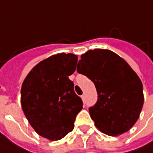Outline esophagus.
<instances>
[{
  "label": "esophagus",
  "mask_w": 153,
  "mask_h": 153,
  "mask_svg": "<svg viewBox=\"0 0 153 153\" xmlns=\"http://www.w3.org/2000/svg\"><path fill=\"white\" fill-rule=\"evenodd\" d=\"M81 98H82V100H83L84 102H85V99H86V98H85V94H83V95L81 96Z\"/></svg>",
  "instance_id": "obj_1"
}]
</instances>
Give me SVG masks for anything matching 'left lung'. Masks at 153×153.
I'll use <instances>...</instances> for the list:
<instances>
[{"label":"left lung","instance_id":"1","mask_svg":"<svg viewBox=\"0 0 153 153\" xmlns=\"http://www.w3.org/2000/svg\"><path fill=\"white\" fill-rule=\"evenodd\" d=\"M77 72L95 85L97 101L89 113L97 128L110 136L128 131L144 103L142 82L129 65L110 50L97 49L81 56Z\"/></svg>","mask_w":153,"mask_h":153}]
</instances>
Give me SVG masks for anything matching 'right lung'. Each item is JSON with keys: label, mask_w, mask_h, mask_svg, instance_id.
<instances>
[{"label": "right lung", "mask_w": 153, "mask_h": 153, "mask_svg": "<svg viewBox=\"0 0 153 153\" xmlns=\"http://www.w3.org/2000/svg\"><path fill=\"white\" fill-rule=\"evenodd\" d=\"M78 57L57 54L36 65L21 87L25 116L37 134L50 140L62 139L74 128L83 102L68 76L76 69Z\"/></svg>", "instance_id": "obj_1"}]
</instances>
